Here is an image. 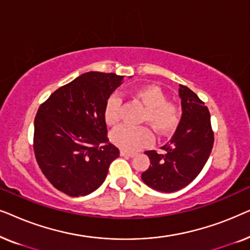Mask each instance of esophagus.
<instances>
[{
    "mask_svg": "<svg viewBox=\"0 0 250 250\" xmlns=\"http://www.w3.org/2000/svg\"><path fill=\"white\" fill-rule=\"evenodd\" d=\"M121 156L122 157H133V156H134V153L126 151V150H121Z\"/></svg>",
    "mask_w": 250,
    "mask_h": 250,
    "instance_id": "obj_1",
    "label": "esophagus"
}]
</instances>
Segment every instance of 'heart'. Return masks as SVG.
Here are the masks:
<instances>
[{"mask_svg": "<svg viewBox=\"0 0 250 250\" xmlns=\"http://www.w3.org/2000/svg\"><path fill=\"white\" fill-rule=\"evenodd\" d=\"M146 107L143 122L151 124L160 136L169 135L179 124V107L174 102L167 101L165 92L155 84L142 85L132 92ZM122 100L118 95H111L104 105V119L109 125H114L121 119ZM111 142L126 151L136 150L149 146L153 141V134L146 126H133L123 124L111 132Z\"/></svg>", "mask_w": 250, "mask_h": 250, "instance_id": "obj_1", "label": "heart"}]
</instances>
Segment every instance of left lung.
<instances>
[{
	"label": "left lung",
	"mask_w": 250,
	"mask_h": 250,
	"mask_svg": "<svg viewBox=\"0 0 250 250\" xmlns=\"http://www.w3.org/2000/svg\"><path fill=\"white\" fill-rule=\"evenodd\" d=\"M182 117L164 153L146 151L150 166L142 173L146 186L162 192H174L192 182L207 163L214 145L208 108L189 87L180 85Z\"/></svg>",
	"instance_id": "left-lung-1"
}]
</instances>
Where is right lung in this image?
Listing matches in <instances>:
<instances>
[{
    "label": "right lung",
    "instance_id": "1",
    "mask_svg": "<svg viewBox=\"0 0 250 250\" xmlns=\"http://www.w3.org/2000/svg\"><path fill=\"white\" fill-rule=\"evenodd\" d=\"M123 76L85 73L58 88L40 105L34 152L49 182L70 197L86 196L104 183L119 157L109 142L104 105Z\"/></svg>",
    "mask_w": 250,
    "mask_h": 250
}]
</instances>
